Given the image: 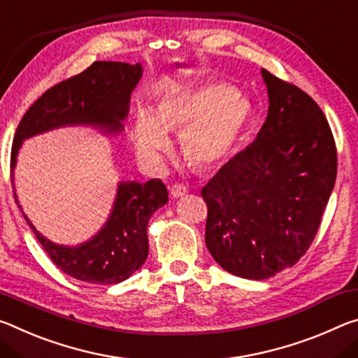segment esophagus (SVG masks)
<instances>
[{"label":"esophagus","instance_id":"34e87169","mask_svg":"<svg viewBox=\"0 0 358 358\" xmlns=\"http://www.w3.org/2000/svg\"><path fill=\"white\" fill-rule=\"evenodd\" d=\"M169 193H171L173 198H182L187 193V187L184 184H173L169 187Z\"/></svg>","mask_w":358,"mask_h":358}]
</instances>
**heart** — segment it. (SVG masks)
<instances>
[{"mask_svg": "<svg viewBox=\"0 0 358 358\" xmlns=\"http://www.w3.org/2000/svg\"><path fill=\"white\" fill-rule=\"evenodd\" d=\"M249 101L234 87L215 82L162 99L154 114L141 109L134 120V144L141 158L158 162L166 130H180L184 154L195 165L215 166L227 160L249 122Z\"/></svg>", "mask_w": 358, "mask_h": 358, "instance_id": "b5f03b06", "label": "heart"}]
</instances>
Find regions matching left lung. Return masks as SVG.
Masks as SVG:
<instances>
[{
  "label": "left lung",
  "mask_w": 358,
  "mask_h": 358,
  "mask_svg": "<svg viewBox=\"0 0 358 358\" xmlns=\"http://www.w3.org/2000/svg\"><path fill=\"white\" fill-rule=\"evenodd\" d=\"M269 108L254 143L203 187L206 241L234 276L262 280L294 266L320 227L338 155L319 104L262 69Z\"/></svg>",
  "instance_id": "8db88e82"
}]
</instances>
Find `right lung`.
Returning a JSON list of instances; mask_svg holds the SVG:
<instances>
[{
	"label": "right lung",
	"instance_id": "add662e5",
	"mask_svg": "<svg viewBox=\"0 0 358 358\" xmlns=\"http://www.w3.org/2000/svg\"><path fill=\"white\" fill-rule=\"evenodd\" d=\"M143 76L139 63L95 62L78 76L47 90L31 104L17 127L10 152V180L23 139L66 125H90L106 134L124 130L130 96ZM15 203L17 195L14 192ZM168 203L160 179L119 182L114 208L106 224L90 241L60 245L44 238L25 214V220L50 260L74 279L89 284H119L143 266L149 254L148 224L158 208ZM20 208V204H19Z\"/></svg>",
	"mask_w": 358,
	"mask_h": 358
}]
</instances>
